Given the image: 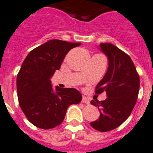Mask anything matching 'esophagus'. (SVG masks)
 Returning <instances> with one entry per match:
<instances>
[{
	"mask_svg": "<svg viewBox=\"0 0 153 153\" xmlns=\"http://www.w3.org/2000/svg\"><path fill=\"white\" fill-rule=\"evenodd\" d=\"M82 103H85V104H89V103H90V100H89L87 97H85V96H83V97H82Z\"/></svg>",
	"mask_w": 153,
	"mask_h": 153,
	"instance_id": "34e87169",
	"label": "esophagus"
}]
</instances>
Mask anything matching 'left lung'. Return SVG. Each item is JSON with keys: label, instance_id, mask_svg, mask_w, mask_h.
<instances>
[{"label": "left lung", "instance_id": "obj_1", "mask_svg": "<svg viewBox=\"0 0 153 153\" xmlns=\"http://www.w3.org/2000/svg\"><path fill=\"white\" fill-rule=\"evenodd\" d=\"M100 47L108 57L109 67L95 92L99 95L105 91L108 98L91 101L100 113L99 119L91 125L100 132H107L120 126L130 115L137 101L140 79L128 54L109 43L100 44Z\"/></svg>", "mask_w": 153, "mask_h": 153}]
</instances>
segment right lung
<instances>
[{"mask_svg": "<svg viewBox=\"0 0 153 153\" xmlns=\"http://www.w3.org/2000/svg\"><path fill=\"white\" fill-rule=\"evenodd\" d=\"M81 43L52 39L35 48L23 62L16 79L19 105L30 123L43 129L58 126L67 109L82 101L74 88L52 87L50 78L61 68L65 56Z\"/></svg>", "mask_w": 153, "mask_h": 153, "instance_id": "add662e5", "label": "right lung"}]
</instances>
